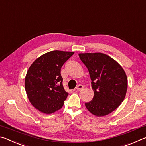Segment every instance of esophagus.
Returning <instances> with one entry per match:
<instances>
[{"instance_id": "obj_1", "label": "esophagus", "mask_w": 146, "mask_h": 146, "mask_svg": "<svg viewBox=\"0 0 146 146\" xmlns=\"http://www.w3.org/2000/svg\"><path fill=\"white\" fill-rule=\"evenodd\" d=\"M83 88H84V86H83V85H82V84H79V85H78L77 86H76V90H78V91L82 90Z\"/></svg>"}]
</instances>
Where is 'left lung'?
Returning a JSON list of instances; mask_svg holds the SVG:
<instances>
[{"instance_id":"8db88e82","label":"left lung","mask_w":146,"mask_h":146,"mask_svg":"<svg viewBox=\"0 0 146 146\" xmlns=\"http://www.w3.org/2000/svg\"><path fill=\"white\" fill-rule=\"evenodd\" d=\"M78 55L89 71L94 91L93 99L85 104L86 107L97 117L110 114L124 100L127 89L126 74L117 61L104 53Z\"/></svg>"}]
</instances>
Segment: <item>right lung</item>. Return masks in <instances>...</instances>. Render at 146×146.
Returning <instances> with one entry per match:
<instances>
[{
    "instance_id": "1",
    "label": "right lung",
    "mask_w": 146,
    "mask_h": 146,
    "mask_svg": "<svg viewBox=\"0 0 146 146\" xmlns=\"http://www.w3.org/2000/svg\"><path fill=\"white\" fill-rule=\"evenodd\" d=\"M74 52L52 51L36 58L27 71L25 90L36 110L51 114L62 107L68 93L64 90L60 70Z\"/></svg>"
}]
</instances>
